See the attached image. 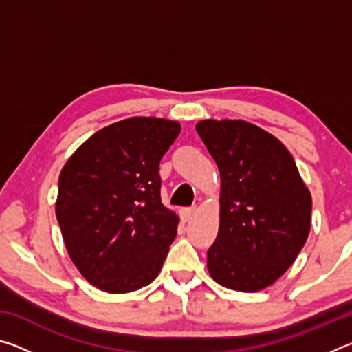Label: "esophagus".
<instances>
[{
  "label": "esophagus",
  "mask_w": 352,
  "mask_h": 352,
  "mask_svg": "<svg viewBox=\"0 0 352 352\" xmlns=\"http://www.w3.org/2000/svg\"><path fill=\"white\" fill-rule=\"evenodd\" d=\"M195 211H197V210H195V206L183 208V210H182V217H183V220H186V222H188V220L194 216Z\"/></svg>",
  "instance_id": "obj_1"
}]
</instances>
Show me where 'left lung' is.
Listing matches in <instances>:
<instances>
[{"instance_id":"8db88e82","label":"left lung","mask_w":352,"mask_h":352,"mask_svg":"<svg viewBox=\"0 0 352 352\" xmlns=\"http://www.w3.org/2000/svg\"><path fill=\"white\" fill-rule=\"evenodd\" d=\"M195 130L220 172V225L208 272L223 287L259 292L294 264L311 231L312 197L281 141L241 119Z\"/></svg>"}]
</instances>
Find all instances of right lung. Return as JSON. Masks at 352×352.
I'll return each mask as SVG.
<instances>
[{
	"instance_id": "add662e5",
	"label": "right lung",
	"mask_w": 352,
	"mask_h": 352,
	"mask_svg": "<svg viewBox=\"0 0 352 352\" xmlns=\"http://www.w3.org/2000/svg\"><path fill=\"white\" fill-rule=\"evenodd\" d=\"M177 121L135 116L100 129L65 163L56 216L65 247L88 283L127 294L158 276L178 216L162 204L160 162Z\"/></svg>"
}]
</instances>
